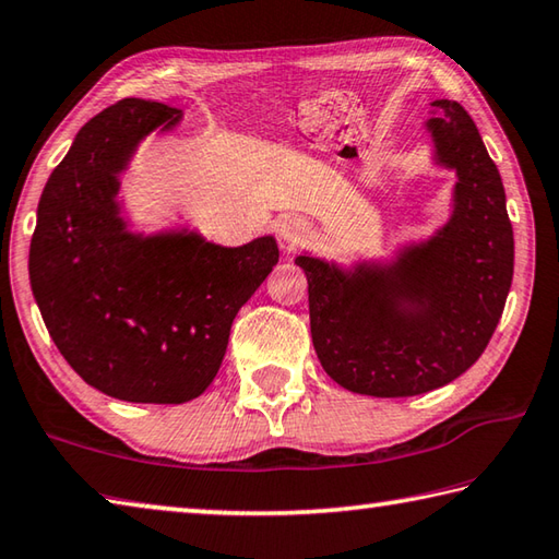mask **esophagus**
I'll list each match as a JSON object with an SVG mask.
<instances>
[{
	"label": "esophagus",
	"instance_id": "esophagus-1",
	"mask_svg": "<svg viewBox=\"0 0 559 559\" xmlns=\"http://www.w3.org/2000/svg\"><path fill=\"white\" fill-rule=\"evenodd\" d=\"M277 235H280V240L287 245V248H295V245H299L307 238L309 228H307V223L299 218H282L277 225Z\"/></svg>",
	"mask_w": 559,
	"mask_h": 559
}]
</instances>
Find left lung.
<instances>
[{
  "label": "left lung",
  "mask_w": 559,
  "mask_h": 559,
  "mask_svg": "<svg viewBox=\"0 0 559 559\" xmlns=\"http://www.w3.org/2000/svg\"><path fill=\"white\" fill-rule=\"evenodd\" d=\"M437 162L456 171L454 211L393 264H336L299 254L311 341L341 388L409 397L452 383L491 341L513 282V225L501 174L456 100H435Z\"/></svg>",
  "instance_id": "8db88e82"
}]
</instances>
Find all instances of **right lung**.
<instances>
[{"label": "right lung", "instance_id": "obj_1", "mask_svg": "<svg viewBox=\"0 0 559 559\" xmlns=\"http://www.w3.org/2000/svg\"><path fill=\"white\" fill-rule=\"evenodd\" d=\"M179 120L176 107L127 97L85 122L48 176L28 250L34 299L61 356L127 403L199 397L235 314L280 260L272 235L223 248L199 233L127 230L120 171L142 136Z\"/></svg>", "mask_w": 559, "mask_h": 559}]
</instances>
